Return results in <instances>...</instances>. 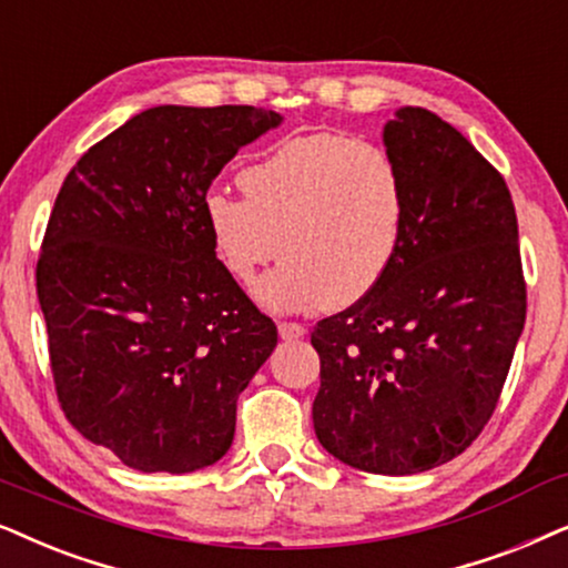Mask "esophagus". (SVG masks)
<instances>
[{
    "instance_id": "34e87169",
    "label": "esophagus",
    "mask_w": 568,
    "mask_h": 568,
    "mask_svg": "<svg viewBox=\"0 0 568 568\" xmlns=\"http://www.w3.org/2000/svg\"><path fill=\"white\" fill-rule=\"evenodd\" d=\"M307 331L305 326H300V323H286V321H278V336L284 338V342H294V338H302Z\"/></svg>"
}]
</instances>
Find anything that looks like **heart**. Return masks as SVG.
Segmentation results:
<instances>
[{
    "label": "heart",
    "mask_w": 568,
    "mask_h": 568,
    "mask_svg": "<svg viewBox=\"0 0 568 568\" xmlns=\"http://www.w3.org/2000/svg\"><path fill=\"white\" fill-rule=\"evenodd\" d=\"M242 195L211 193L203 224L221 268L250 284L271 257L276 271L255 286L271 311L347 307L392 268L407 193L381 145L338 132L286 138L237 174Z\"/></svg>",
    "instance_id": "1"
}]
</instances>
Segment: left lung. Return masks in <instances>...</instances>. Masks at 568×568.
I'll use <instances>...</instances> for the list:
<instances>
[{
	"label": "left lung",
	"instance_id": "obj_1",
	"mask_svg": "<svg viewBox=\"0 0 568 568\" xmlns=\"http://www.w3.org/2000/svg\"><path fill=\"white\" fill-rule=\"evenodd\" d=\"M383 145L407 193L392 268L313 331V425L338 462L415 475L488 423L525 328L519 230L504 176L428 109L402 106Z\"/></svg>",
	"mask_w": 568,
	"mask_h": 568
}]
</instances>
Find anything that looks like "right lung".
Instances as JSON below:
<instances>
[{
	"mask_svg": "<svg viewBox=\"0 0 568 568\" xmlns=\"http://www.w3.org/2000/svg\"><path fill=\"white\" fill-rule=\"evenodd\" d=\"M284 122L257 106H153L83 153L43 237L36 290L64 415L140 473L230 452L237 399L276 326L221 268L211 182Z\"/></svg>",
	"mask_w": 568,
	"mask_h": 568,
	"instance_id": "add662e5",
	"label": "right lung"
}]
</instances>
